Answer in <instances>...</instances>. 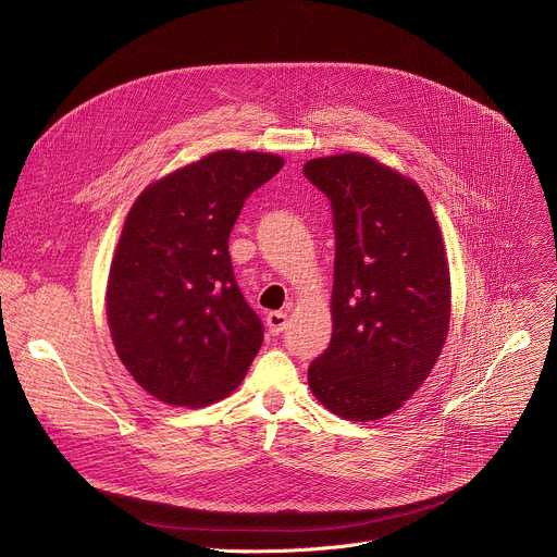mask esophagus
I'll return each instance as SVG.
<instances>
[{
  "label": "esophagus",
  "mask_w": 557,
  "mask_h": 557,
  "mask_svg": "<svg viewBox=\"0 0 557 557\" xmlns=\"http://www.w3.org/2000/svg\"><path fill=\"white\" fill-rule=\"evenodd\" d=\"M286 324H288V317L282 310H271L267 314V329L271 335H280L286 329Z\"/></svg>",
  "instance_id": "obj_1"
}]
</instances>
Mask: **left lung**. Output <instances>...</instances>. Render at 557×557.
<instances>
[{
	"instance_id": "1",
	"label": "left lung",
	"mask_w": 557,
	"mask_h": 557,
	"mask_svg": "<svg viewBox=\"0 0 557 557\" xmlns=\"http://www.w3.org/2000/svg\"><path fill=\"white\" fill-rule=\"evenodd\" d=\"M306 178L333 202V339L308 385L333 414L379 421L438 361L451 317L443 233L423 189L359 151L312 158Z\"/></svg>"
}]
</instances>
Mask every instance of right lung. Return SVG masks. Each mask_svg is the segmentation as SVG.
<instances>
[{
	"label": "right lung",
	"mask_w": 557,
	"mask_h": 557,
	"mask_svg": "<svg viewBox=\"0 0 557 557\" xmlns=\"http://www.w3.org/2000/svg\"><path fill=\"white\" fill-rule=\"evenodd\" d=\"M284 158L218 149L149 183L112 256L106 312L119 359L153 399L202 408L249 372L264 331L235 284L228 235Z\"/></svg>",
	"instance_id": "obj_1"
}]
</instances>
